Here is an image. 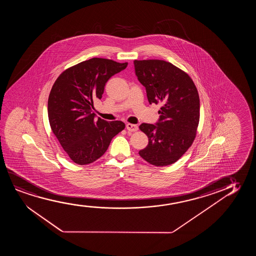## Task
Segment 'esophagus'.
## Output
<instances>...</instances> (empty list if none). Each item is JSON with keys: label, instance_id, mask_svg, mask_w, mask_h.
Returning <instances> with one entry per match:
<instances>
[{"label": "esophagus", "instance_id": "1", "mask_svg": "<svg viewBox=\"0 0 256 256\" xmlns=\"http://www.w3.org/2000/svg\"><path fill=\"white\" fill-rule=\"evenodd\" d=\"M126 130L131 132H136L138 130V126L136 124H131V123H128L126 125Z\"/></svg>", "mask_w": 256, "mask_h": 256}]
</instances>
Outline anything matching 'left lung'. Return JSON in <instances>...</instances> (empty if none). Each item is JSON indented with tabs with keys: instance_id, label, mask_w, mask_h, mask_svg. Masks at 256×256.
I'll return each instance as SVG.
<instances>
[{
	"instance_id": "left-lung-1",
	"label": "left lung",
	"mask_w": 256,
	"mask_h": 256,
	"mask_svg": "<svg viewBox=\"0 0 256 256\" xmlns=\"http://www.w3.org/2000/svg\"><path fill=\"white\" fill-rule=\"evenodd\" d=\"M134 64L150 104H162L158 122L139 126L148 138L147 147L139 154L158 167L172 164L196 137L200 110L196 86L186 72L164 60H134Z\"/></svg>"
}]
</instances>
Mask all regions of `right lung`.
<instances>
[{
    "label": "right lung",
    "instance_id": "right-lung-1",
    "mask_svg": "<svg viewBox=\"0 0 256 256\" xmlns=\"http://www.w3.org/2000/svg\"><path fill=\"white\" fill-rule=\"evenodd\" d=\"M128 63L94 58L64 70L53 84L48 117L53 134L75 164H92L105 153L112 138L125 128L120 120L95 118L94 102L105 84Z\"/></svg>",
    "mask_w": 256,
    "mask_h": 256
}]
</instances>
